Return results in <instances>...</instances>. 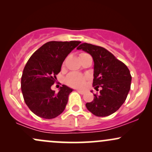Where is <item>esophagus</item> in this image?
<instances>
[{"label":"esophagus","instance_id":"obj_1","mask_svg":"<svg viewBox=\"0 0 152 152\" xmlns=\"http://www.w3.org/2000/svg\"><path fill=\"white\" fill-rule=\"evenodd\" d=\"M77 91L78 92L79 94H85V91H81V90H77Z\"/></svg>","mask_w":152,"mask_h":152}]
</instances>
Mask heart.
Instances as JSON below:
<instances>
[{"label": "heart", "mask_w": 152, "mask_h": 152, "mask_svg": "<svg viewBox=\"0 0 152 152\" xmlns=\"http://www.w3.org/2000/svg\"><path fill=\"white\" fill-rule=\"evenodd\" d=\"M84 53L80 54L79 57L81 58L83 55H84ZM88 78V76L87 75L80 74L77 73H70L67 75L66 77L65 81L68 86L73 87V88H81L85 84L87 79Z\"/></svg>", "instance_id": "b5f03b06"}]
</instances>
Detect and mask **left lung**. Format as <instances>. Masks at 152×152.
I'll list each match as a JSON object with an SVG mask.
<instances>
[{
	"mask_svg": "<svg viewBox=\"0 0 152 152\" xmlns=\"http://www.w3.org/2000/svg\"><path fill=\"white\" fill-rule=\"evenodd\" d=\"M77 49L91 55L94 61L93 86L99 94L86 104L87 109L96 116L114 114L126 99L131 88L132 76L123 62L103 47L83 43Z\"/></svg>",
	"mask_w": 152,
	"mask_h": 152,
	"instance_id": "1",
	"label": "left lung"
}]
</instances>
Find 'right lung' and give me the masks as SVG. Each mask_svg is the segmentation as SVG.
I'll return each mask as SVG.
<instances>
[{
  "label": "right lung",
  "instance_id": "obj_1",
  "mask_svg": "<svg viewBox=\"0 0 152 152\" xmlns=\"http://www.w3.org/2000/svg\"><path fill=\"white\" fill-rule=\"evenodd\" d=\"M80 41H49L30 57L21 76L24 101L34 114L43 118H53L65 109L72 89L65 85L56 93L50 87L61 71L66 57Z\"/></svg>",
  "mask_w": 152,
  "mask_h": 152
}]
</instances>
